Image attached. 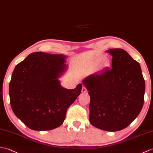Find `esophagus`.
<instances>
[{"instance_id": "34e87169", "label": "esophagus", "mask_w": 153, "mask_h": 153, "mask_svg": "<svg viewBox=\"0 0 153 153\" xmlns=\"http://www.w3.org/2000/svg\"><path fill=\"white\" fill-rule=\"evenodd\" d=\"M87 91L86 87H85L84 85H83V88H82V92L83 93H86V92Z\"/></svg>"}]
</instances>
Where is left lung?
Returning <instances> with one entry per match:
<instances>
[{
	"label": "left lung",
	"mask_w": 153,
	"mask_h": 153,
	"mask_svg": "<svg viewBox=\"0 0 153 153\" xmlns=\"http://www.w3.org/2000/svg\"><path fill=\"white\" fill-rule=\"evenodd\" d=\"M112 56L106 67L83 81L90 95L89 120L103 130L115 132L130 125L144 103L145 83L139 62L123 49L106 51Z\"/></svg>",
	"instance_id": "left-lung-1"
}]
</instances>
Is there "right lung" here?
Listing matches in <instances>:
<instances>
[{
    "mask_svg": "<svg viewBox=\"0 0 153 153\" xmlns=\"http://www.w3.org/2000/svg\"><path fill=\"white\" fill-rule=\"evenodd\" d=\"M66 56L43 52L28 55L14 68L9 85L11 108L29 128L45 131L62 125L66 111L82 89H67L58 78L66 69Z\"/></svg>",
    "mask_w": 153,
    "mask_h": 153,
    "instance_id": "obj_1",
    "label": "right lung"
}]
</instances>
